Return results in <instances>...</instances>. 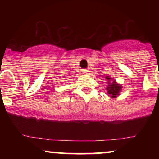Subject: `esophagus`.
<instances>
[{"label": "esophagus", "mask_w": 159, "mask_h": 159, "mask_svg": "<svg viewBox=\"0 0 159 159\" xmlns=\"http://www.w3.org/2000/svg\"><path fill=\"white\" fill-rule=\"evenodd\" d=\"M81 72L84 74H87V72H88V69H81Z\"/></svg>", "instance_id": "obj_1"}]
</instances>
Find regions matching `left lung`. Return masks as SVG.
<instances>
[{"mask_svg":"<svg viewBox=\"0 0 159 159\" xmlns=\"http://www.w3.org/2000/svg\"><path fill=\"white\" fill-rule=\"evenodd\" d=\"M106 79L107 81V84L108 86L106 87V90L107 91V93L111 98H115L120 95V92L121 91L122 86L119 84L116 83L115 81V80H112V81L111 82V78H109V76H106Z\"/></svg>","mask_w":159,"mask_h":159,"instance_id":"left-lung-1","label":"left lung"}]
</instances>
